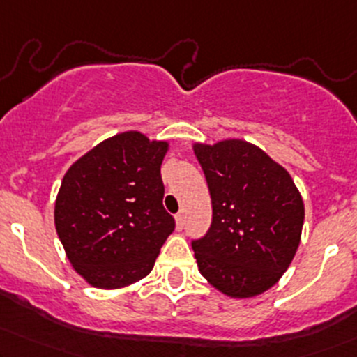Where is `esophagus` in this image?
Masks as SVG:
<instances>
[{
  "label": "esophagus",
  "mask_w": 357,
  "mask_h": 357,
  "mask_svg": "<svg viewBox=\"0 0 357 357\" xmlns=\"http://www.w3.org/2000/svg\"><path fill=\"white\" fill-rule=\"evenodd\" d=\"M183 227H185V215L178 213L176 215V229L183 230Z\"/></svg>",
  "instance_id": "1"
}]
</instances>
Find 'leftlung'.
<instances>
[{
	"instance_id": "obj_1",
	"label": "left lung",
	"mask_w": 357,
	"mask_h": 357,
	"mask_svg": "<svg viewBox=\"0 0 357 357\" xmlns=\"http://www.w3.org/2000/svg\"><path fill=\"white\" fill-rule=\"evenodd\" d=\"M211 197V225L191 241L215 288L249 298L271 288L298 249L305 208L291 176L244 140L195 146Z\"/></svg>"
}]
</instances>
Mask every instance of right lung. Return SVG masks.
I'll return each instance as SVG.
<instances>
[{
	"label": "right lung",
	"mask_w": 357,
	"mask_h": 357,
	"mask_svg": "<svg viewBox=\"0 0 357 357\" xmlns=\"http://www.w3.org/2000/svg\"><path fill=\"white\" fill-rule=\"evenodd\" d=\"M166 142L139 132L103 140L77 159L56 199V229L70 264L96 288H121L154 268L174 230L164 210Z\"/></svg>",
	"instance_id": "right-lung-1"
}]
</instances>
